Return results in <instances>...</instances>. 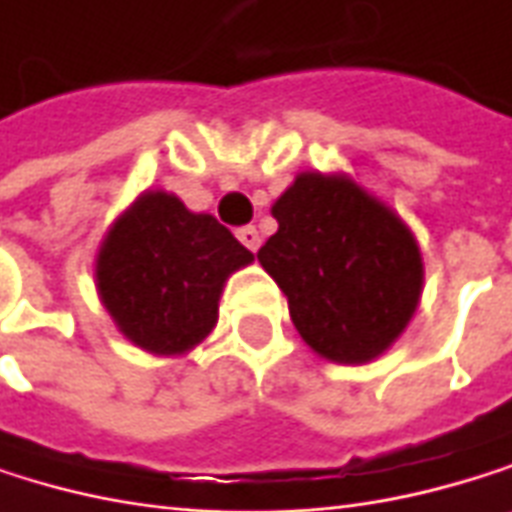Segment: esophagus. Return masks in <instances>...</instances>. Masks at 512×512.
Instances as JSON below:
<instances>
[{
	"instance_id": "obj_1",
	"label": "esophagus",
	"mask_w": 512,
	"mask_h": 512,
	"mask_svg": "<svg viewBox=\"0 0 512 512\" xmlns=\"http://www.w3.org/2000/svg\"><path fill=\"white\" fill-rule=\"evenodd\" d=\"M236 236H239V242H242L248 251H258V248H261V233L254 230V227H239Z\"/></svg>"
}]
</instances>
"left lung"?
Listing matches in <instances>:
<instances>
[{
  "label": "left lung",
  "mask_w": 512,
  "mask_h": 512,
  "mask_svg": "<svg viewBox=\"0 0 512 512\" xmlns=\"http://www.w3.org/2000/svg\"><path fill=\"white\" fill-rule=\"evenodd\" d=\"M258 261L288 297L297 334L334 364L379 358L422 297L413 230L349 175L300 172L276 200Z\"/></svg>",
  "instance_id": "left-lung-1"
}]
</instances>
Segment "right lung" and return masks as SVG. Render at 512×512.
I'll list each match as a JSON object with an SVG mask.
<instances>
[{
	"mask_svg": "<svg viewBox=\"0 0 512 512\" xmlns=\"http://www.w3.org/2000/svg\"><path fill=\"white\" fill-rule=\"evenodd\" d=\"M254 254L212 215L145 191L108 230L96 291L118 331L151 355H185L218 321L224 282Z\"/></svg>",
	"mask_w": 512,
	"mask_h": 512,
	"instance_id": "obj_1",
	"label": "right lung"
}]
</instances>
